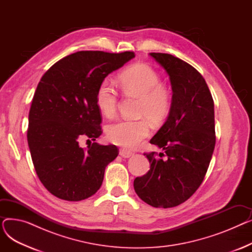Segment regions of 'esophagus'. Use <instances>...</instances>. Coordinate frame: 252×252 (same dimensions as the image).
Returning a JSON list of instances; mask_svg holds the SVG:
<instances>
[{
	"label": "esophagus",
	"instance_id": "1",
	"mask_svg": "<svg viewBox=\"0 0 252 252\" xmlns=\"http://www.w3.org/2000/svg\"><path fill=\"white\" fill-rule=\"evenodd\" d=\"M119 155H121V156L124 157V158H129V157H131V156L134 155V153L129 152V151L126 150V149H121V150H119Z\"/></svg>",
	"mask_w": 252,
	"mask_h": 252
}]
</instances>
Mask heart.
<instances>
[{
  "mask_svg": "<svg viewBox=\"0 0 252 252\" xmlns=\"http://www.w3.org/2000/svg\"><path fill=\"white\" fill-rule=\"evenodd\" d=\"M119 85L126 95L140 98L139 113L153 123H161L169 114L173 98L167 87L160 84L159 74L147 64L129 66L119 75ZM96 105L106 117L115 114L117 93L108 79L100 83L96 91ZM149 125L145 119H122L106 128L107 139L126 149H135L149 135Z\"/></svg>",
  "mask_w": 252,
  "mask_h": 252,
  "instance_id": "b5f03b06",
  "label": "heart"
}]
</instances>
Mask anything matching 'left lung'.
<instances>
[{"label": "left lung", "mask_w": 252, "mask_h": 252, "mask_svg": "<svg viewBox=\"0 0 252 252\" xmlns=\"http://www.w3.org/2000/svg\"><path fill=\"white\" fill-rule=\"evenodd\" d=\"M150 56L164 68L173 90L166 122L150 140L167 159L144 153L150 169L135 179L134 188L147 204L169 208L189 199L205 177L216 145L215 104L205 79L193 66L164 53Z\"/></svg>", "instance_id": "left-lung-1"}]
</instances>
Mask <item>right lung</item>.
<instances>
[{"label":"right lung","instance_id":"1","mask_svg":"<svg viewBox=\"0 0 252 252\" xmlns=\"http://www.w3.org/2000/svg\"><path fill=\"white\" fill-rule=\"evenodd\" d=\"M135 57L134 52L79 51L56 62L39 81L29 114L28 142L45 188L67 201H81L101 187L105 168L118 155L114 145L79 146L102 134L96 91L105 77Z\"/></svg>","mask_w":252,"mask_h":252}]
</instances>
